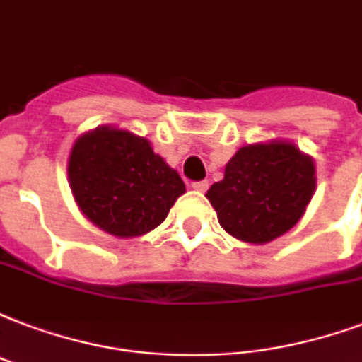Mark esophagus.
I'll use <instances>...</instances> for the list:
<instances>
[{
    "label": "esophagus",
    "mask_w": 362,
    "mask_h": 362,
    "mask_svg": "<svg viewBox=\"0 0 362 362\" xmlns=\"http://www.w3.org/2000/svg\"><path fill=\"white\" fill-rule=\"evenodd\" d=\"M191 187H192V189H194V191L204 192V191H208V187H210V183H208V181H192Z\"/></svg>",
    "instance_id": "34e87169"
}]
</instances>
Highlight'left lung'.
I'll list each match as a JSON object with an SVG mask.
<instances>
[{"mask_svg": "<svg viewBox=\"0 0 362 362\" xmlns=\"http://www.w3.org/2000/svg\"><path fill=\"white\" fill-rule=\"evenodd\" d=\"M315 187L313 158L294 143L271 141L238 148L206 197L229 235L265 244L300 221Z\"/></svg>", "mask_w": 362, "mask_h": 362, "instance_id": "obj_1", "label": "left lung"}]
</instances>
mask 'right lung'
Segmentation results:
<instances>
[{"instance_id":"1","label":"right lung","mask_w":362,"mask_h":362,"mask_svg":"<svg viewBox=\"0 0 362 362\" xmlns=\"http://www.w3.org/2000/svg\"><path fill=\"white\" fill-rule=\"evenodd\" d=\"M68 183L83 216L119 238L158 227L185 192L183 179L145 137L103 126L76 141Z\"/></svg>"}]
</instances>
